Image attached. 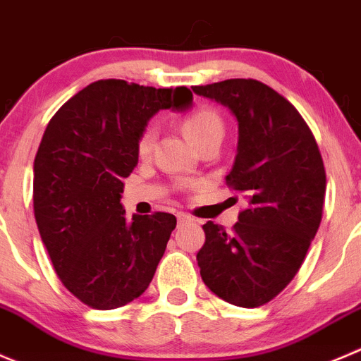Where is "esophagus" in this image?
Instances as JSON below:
<instances>
[{
	"mask_svg": "<svg viewBox=\"0 0 361 361\" xmlns=\"http://www.w3.org/2000/svg\"><path fill=\"white\" fill-rule=\"evenodd\" d=\"M176 219H178V226H183V224L192 222V216H190V215H187V213H183V212L178 213Z\"/></svg>",
	"mask_w": 361,
	"mask_h": 361,
	"instance_id": "1",
	"label": "esophagus"
}]
</instances>
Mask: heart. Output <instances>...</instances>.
Wrapping results in <instances>:
<instances>
[{
    "label": "heart",
    "mask_w": 361,
    "mask_h": 361,
    "mask_svg": "<svg viewBox=\"0 0 361 361\" xmlns=\"http://www.w3.org/2000/svg\"><path fill=\"white\" fill-rule=\"evenodd\" d=\"M183 132L192 145L199 148L204 142H220L224 137V120L213 107L201 106L183 118ZM155 142V127L148 125L137 139V153L146 157Z\"/></svg>",
    "instance_id": "1"
}]
</instances>
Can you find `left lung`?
Here are the masks:
<instances>
[{
	"label": "left lung",
	"mask_w": 361,
	"mask_h": 361,
	"mask_svg": "<svg viewBox=\"0 0 361 361\" xmlns=\"http://www.w3.org/2000/svg\"><path fill=\"white\" fill-rule=\"evenodd\" d=\"M192 92L236 118V159L226 183L248 201L231 233L213 222L202 226V282L233 305L261 307L295 279L319 229L323 159L302 114L266 84L227 79Z\"/></svg>",
	"instance_id": "left-lung-1"
}]
</instances>
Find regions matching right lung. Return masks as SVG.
Segmentation results:
<instances>
[{"instance_id": "1", "label": "right lung", "mask_w": 361, "mask_h": 361, "mask_svg": "<svg viewBox=\"0 0 361 361\" xmlns=\"http://www.w3.org/2000/svg\"><path fill=\"white\" fill-rule=\"evenodd\" d=\"M185 86L92 82L51 118L33 166V208L59 281L87 307L111 310L148 289L176 216L125 215L123 178L137 139L160 109H188Z\"/></svg>"}]
</instances>
